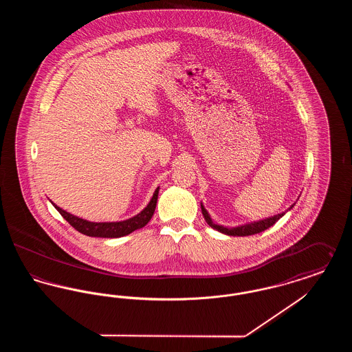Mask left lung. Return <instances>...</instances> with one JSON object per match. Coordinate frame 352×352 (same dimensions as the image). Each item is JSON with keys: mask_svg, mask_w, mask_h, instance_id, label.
<instances>
[{"mask_svg": "<svg viewBox=\"0 0 352 352\" xmlns=\"http://www.w3.org/2000/svg\"><path fill=\"white\" fill-rule=\"evenodd\" d=\"M201 214L204 217V220L207 221V224L217 230L221 234H230V236H250V234H260L265 230H268L269 227H272L277 220L284 217L285 212L283 214H278V215H274V217H270V218L264 219V220H258V221H253V223H248V224H244V226H239V227H234V228H228V227H223V226H219L215 224L212 221V219L210 218L208 212L206 211V208L203 207V204H201ZM294 207V204L292 206ZM290 207V208H292Z\"/></svg>", "mask_w": 352, "mask_h": 352, "instance_id": "8db88e82", "label": "left lung"}]
</instances>
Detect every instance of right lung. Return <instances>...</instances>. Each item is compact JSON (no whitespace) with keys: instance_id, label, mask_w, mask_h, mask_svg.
I'll list each match as a JSON object with an SVG mask.
<instances>
[{"instance_id":"right-lung-1","label":"right lung","mask_w":352,"mask_h":352,"mask_svg":"<svg viewBox=\"0 0 352 352\" xmlns=\"http://www.w3.org/2000/svg\"><path fill=\"white\" fill-rule=\"evenodd\" d=\"M158 191H160V187H157L149 204L140 214H137L133 218L124 220V221H112V223L88 221V220L74 217L72 214H68L67 211L58 207L55 203H52V201L51 203L59 211V214L66 219L68 223L76 231H79L80 234L92 236V237H121V236H125V234H132L135 230H140V228H142L144 226H146L149 223V220L154 214L155 206H157Z\"/></svg>"}]
</instances>
